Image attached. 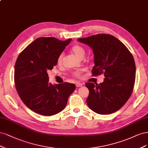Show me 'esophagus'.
Here are the masks:
<instances>
[{
  "instance_id": "obj_1",
  "label": "esophagus",
  "mask_w": 148,
  "mask_h": 148,
  "mask_svg": "<svg viewBox=\"0 0 148 148\" xmlns=\"http://www.w3.org/2000/svg\"><path fill=\"white\" fill-rule=\"evenodd\" d=\"M75 85H76V87H80L82 86V84H81L80 82H77L75 84Z\"/></svg>"
}]
</instances>
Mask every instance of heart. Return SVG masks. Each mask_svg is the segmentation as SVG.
I'll return each mask as SVG.
<instances>
[{"label": "heart", "mask_w": 148, "mask_h": 148, "mask_svg": "<svg viewBox=\"0 0 148 148\" xmlns=\"http://www.w3.org/2000/svg\"><path fill=\"white\" fill-rule=\"evenodd\" d=\"M71 50L72 51L75 56H77L79 58H82L84 57L85 55V50L82 46H81L78 44H75L71 47ZM63 54H60L59 56L57 58V64L58 65H61L63 63ZM81 75V72L79 71H75L73 73V75L76 77H79Z\"/></svg>", "instance_id": "b5f03b06"}]
</instances>
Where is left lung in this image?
<instances>
[{"mask_svg":"<svg viewBox=\"0 0 148 148\" xmlns=\"http://www.w3.org/2000/svg\"><path fill=\"white\" fill-rule=\"evenodd\" d=\"M78 41L90 46L94 53L93 75L104 74L99 84H85L89 90L88 107L96 113L109 114L120 109L130 97L135 81L134 58L126 46L112 35L99 34Z\"/></svg>","mask_w":148,"mask_h":148,"instance_id":"8db88e82","label":"left lung"}]
</instances>
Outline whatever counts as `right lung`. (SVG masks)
<instances>
[{"label":"right lung","instance_id":"add662e5","mask_svg":"<svg viewBox=\"0 0 148 148\" xmlns=\"http://www.w3.org/2000/svg\"><path fill=\"white\" fill-rule=\"evenodd\" d=\"M55 37H40L18 56L14 80L23 103L42 116H53L65 108L75 85L68 82L52 85L47 71L57 64V58L71 41Z\"/></svg>","mask_w":148,"mask_h":148}]
</instances>
